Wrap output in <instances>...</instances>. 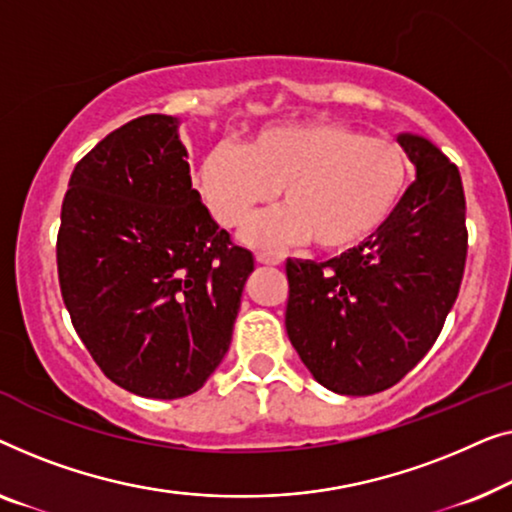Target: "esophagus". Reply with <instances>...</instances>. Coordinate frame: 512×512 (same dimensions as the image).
I'll return each instance as SVG.
<instances>
[{"label": "esophagus", "instance_id": "obj_1", "mask_svg": "<svg viewBox=\"0 0 512 512\" xmlns=\"http://www.w3.org/2000/svg\"><path fill=\"white\" fill-rule=\"evenodd\" d=\"M257 262L266 266H278L283 262V253H257Z\"/></svg>", "mask_w": 512, "mask_h": 512}]
</instances>
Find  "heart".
Instances as JSON below:
<instances>
[{
	"label": "heart",
	"mask_w": 512,
	"mask_h": 512,
	"mask_svg": "<svg viewBox=\"0 0 512 512\" xmlns=\"http://www.w3.org/2000/svg\"><path fill=\"white\" fill-rule=\"evenodd\" d=\"M194 185L225 229L241 227L283 192V206L243 229L250 246L313 239L325 253H345L397 213L410 185V160L399 143L371 139L345 122H283L262 129L243 150L229 143L208 150Z\"/></svg>",
	"instance_id": "b5f03b06"
}]
</instances>
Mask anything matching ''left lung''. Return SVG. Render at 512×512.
I'll list each match as a JSON object with an SVG mask.
<instances>
[{
  "instance_id": "1",
  "label": "left lung",
  "mask_w": 512,
  "mask_h": 512,
  "mask_svg": "<svg viewBox=\"0 0 512 512\" xmlns=\"http://www.w3.org/2000/svg\"><path fill=\"white\" fill-rule=\"evenodd\" d=\"M417 178L376 236L315 264L287 259V336L327 390L397 385L445 325L464 278L469 232L459 169L434 143L399 134Z\"/></svg>"
}]
</instances>
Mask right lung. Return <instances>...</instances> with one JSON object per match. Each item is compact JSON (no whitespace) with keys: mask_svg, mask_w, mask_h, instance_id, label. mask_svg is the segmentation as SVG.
<instances>
[{"mask_svg":"<svg viewBox=\"0 0 512 512\" xmlns=\"http://www.w3.org/2000/svg\"><path fill=\"white\" fill-rule=\"evenodd\" d=\"M253 269L201 204L171 115L127 122L76 164L57 276L76 334L122 390L197 392L229 350Z\"/></svg>","mask_w":512,"mask_h":512,"instance_id":"add662e5","label":"right lung"}]
</instances>
